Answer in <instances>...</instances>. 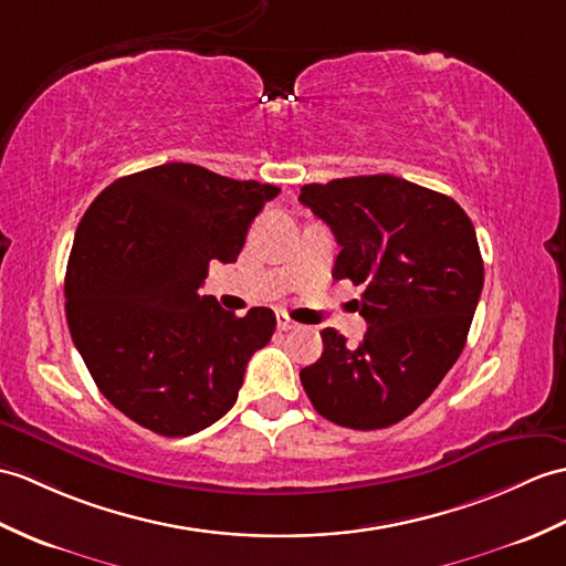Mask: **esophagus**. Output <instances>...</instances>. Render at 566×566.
Wrapping results in <instances>:
<instances>
[{
    "mask_svg": "<svg viewBox=\"0 0 566 566\" xmlns=\"http://www.w3.org/2000/svg\"><path fill=\"white\" fill-rule=\"evenodd\" d=\"M277 327H280V331H292V327H296V323H294L292 318H289V315H286L284 311H280V313H277Z\"/></svg>",
    "mask_w": 566,
    "mask_h": 566,
    "instance_id": "1",
    "label": "esophagus"
}]
</instances>
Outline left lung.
Segmentation results:
<instances>
[{
    "label": "left lung",
    "instance_id": "left-lung-1",
    "mask_svg": "<svg viewBox=\"0 0 566 566\" xmlns=\"http://www.w3.org/2000/svg\"><path fill=\"white\" fill-rule=\"evenodd\" d=\"M298 200L335 233L333 277L364 286L357 308L369 325L357 347L325 327L301 384L339 427L398 424L465 347L484 284L475 227L449 195L384 174L311 182Z\"/></svg>",
    "mask_w": 566,
    "mask_h": 566
}]
</instances>
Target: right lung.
Returning a JSON list of instances; mask_svg holds the SVG:
<instances>
[{"label":"right lung","instance_id":"right-lung-1","mask_svg":"<svg viewBox=\"0 0 566 566\" xmlns=\"http://www.w3.org/2000/svg\"><path fill=\"white\" fill-rule=\"evenodd\" d=\"M280 188L195 164L117 178L82 217L64 277L67 323L98 390L139 427L190 437L227 415L277 318L223 311L200 286L235 262Z\"/></svg>","mask_w":566,"mask_h":566}]
</instances>
